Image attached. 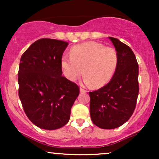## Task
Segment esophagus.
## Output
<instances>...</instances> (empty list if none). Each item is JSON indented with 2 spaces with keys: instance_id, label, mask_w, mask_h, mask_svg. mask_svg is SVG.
<instances>
[{
  "instance_id": "1",
  "label": "esophagus",
  "mask_w": 159,
  "mask_h": 159,
  "mask_svg": "<svg viewBox=\"0 0 159 159\" xmlns=\"http://www.w3.org/2000/svg\"><path fill=\"white\" fill-rule=\"evenodd\" d=\"M80 92H81V93H86V92H87V90H86L85 89L82 88V87H80Z\"/></svg>"
}]
</instances>
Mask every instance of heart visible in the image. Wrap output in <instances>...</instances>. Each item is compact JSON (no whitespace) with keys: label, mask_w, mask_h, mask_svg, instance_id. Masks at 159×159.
Instances as JSON below:
<instances>
[{"label":"heart","mask_w":159,"mask_h":159,"mask_svg":"<svg viewBox=\"0 0 159 159\" xmlns=\"http://www.w3.org/2000/svg\"><path fill=\"white\" fill-rule=\"evenodd\" d=\"M61 65L69 81H75L83 70L85 84L101 88L109 83L116 72L118 54L114 48L90 41L72 47L70 57H62Z\"/></svg>","instance_id":"obj_1"}]
</instances>
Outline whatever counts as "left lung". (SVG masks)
<instances>
[{
  "instance_id": "left-lung-1",
  "label": "left lung",
  "mask_w": 159,
  "mask_h": 159,
  "mask_svg": "<svg viewBox=\"0 0 159 159\" xmlns=\"http://www.w3.org/2000/svg\"><path fill=\"white\" fill-rule=\"evenodd\" d=\"M118 54V65L111 81L90 92V114L96 126L104 129L120 127L132 116L139 93L138 64L127 45L110 37Z\"/></svg>"
}]
</instances>
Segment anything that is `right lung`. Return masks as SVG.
<instances>
[{
	"instance_id": "obj_1",
	"label": "right lung",
	"mask_w": 159,
	"mask_h": 159,
	"mask_svg": "<svg viewBox=\"0 0 159 159\" xmlns=\"http://www.w3.org/2000/svg\"><path fill=\"white\" fill-rule=\"evenodd\" d=\"M68 43L40 39L21 57L19 96L25 114L40 129L54 130L69 122L78 86L62 76L61 61Z\"/></svg>"
}]
</instances>
